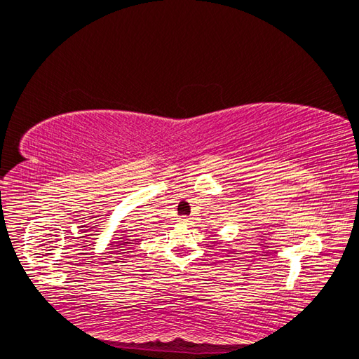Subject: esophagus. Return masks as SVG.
<instances>
[{
	"instance_id": "obj_1",
	"label": "esophagus",
	"mask_w": 359,
	"mask_h": 359,
	"mask_svg": "<svg viewBox=\"0 0 359 359\" xmlns=\"http://www.w3.org/2000/svg\"><path fill=\"white\" fill-rule=\"evenodd\" d=\"M180 223H181V224H189L190 220H189V219H180Z\"/></svg>"
}]
</instances>
